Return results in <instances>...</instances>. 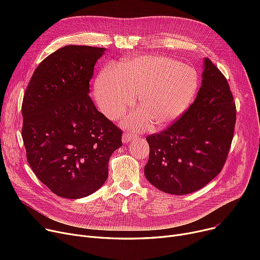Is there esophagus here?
Instances as JSON below:
<instances>
[{
    "label": "esophagus",
    "mask_w": 260,
    "mask_h": 260,
    "mask_svg": "<svg viewBox=\"0 0 260 260\" xmlns=\"http://www.w3.org/2000/svg\"><path fill=\"white\" fill-rule=\"evenodd\" d=\"M133 138H134L133 134H131L129 132H125L122 136V142L123 143H128Z\"/></svg>",
    "instance_id": "1"
}]
</instances>
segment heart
Listing matches in <instances>:
<instances>
[{
  "label": "heart",
  "instance_id": "heart-1",
  "mask_svg": "<svg viewBox=\"0 0 260 260\" xmlns=\"http://www.w3.org/2000/svg\"><path fill=\"white\" fill-rule=\"evenodd\" d=\"M193 67L166 56H143L123 62L117 70H104L95 81V97L102 112L119 118L135 103L139 111L126 120L135 129L171 124L193 101L198 89Z\"/></svg>",
  "mask_w": 260,
  "mask_h": 260
}]
</instances>
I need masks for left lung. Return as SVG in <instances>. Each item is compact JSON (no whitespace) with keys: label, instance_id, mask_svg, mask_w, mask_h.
I'll use <instances>...</instances> for the list:
<instances>
[{"label":"left lung","instance_id":"left-lung-1","mask_svg":"<svg viewBox=\"0 0 260 260\" xmlns=\"http://www.w3.org/2000/svg\"><path fill=\"white\" fill-rule=\"evenodd\" d=\"M194 103L171 126L147 136L144 175L162 192L186 195L212 181L233 140L236 106L225 77L208 58Z\"/></svg>","mask_w":260,"mask_h":260}]
</instances>
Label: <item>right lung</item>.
Listing matches in <instances>:
<instances>
[{"instance_id":"obj_1","label":"right lung","mask_w":260,"mask_h":260,"mask_svg":"<svg viewBox=\"0 0 260 260\" xmlns=\"http://www.w3.org/2000/svg\"><path fill=\"white\" fill-rule=\"evenodd\" d=\"M105 48L67 45L39 64L26 88L22 138L40 181L67 199L86 197L108 176L122 132L89 97L93 67Z\"/></svg>"}]
</instances>
